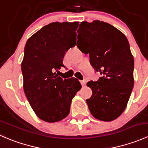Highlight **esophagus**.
I'll return each instance as SVG.
<instances>
[{"instance_id": "obj_1", "label": "esophagus", "mask_w": 148, "mask_h": 148, "mask_svg": "<svg viewBox=\"0 0 148 148\" xmlns=\"http://www.w3.org/2000/svg\"><path fill=\"white\" fill-rule=\"evenodd\" d=\"M81 84H82V86H84L85 84H86V81H85V80H82Z\"/></svg>"}]
</instances>
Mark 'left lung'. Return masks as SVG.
Masks as SVG:
<instances>
[{
  "mask_svg": "<svg viewBox=\"0 0 148 148\" xmlns=\"http://www.w3.org/2000/svg\"><path fill=\"white\" fill-rule=\"evenodd\" d=\"M77 33L79 49L89 53L91 64L102 74L86 84L92 90L86 99L89 111L98 120H115L126 108L134 86V59L127 38L99 21L82 22Z\"/></svg>",
  "mask_w": 148,
  "mask_h": 148,
  "instance_id": "obj_1",
  "label": "left lung"
}]
</instances>
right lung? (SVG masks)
Here are the masks:
<instances>
[{"instance_id": "add662e5", "label": "right lung", "mask_w": 148, "mask_h": 148, "mask_svg": "<svg viewBox=\"0 0 148 148\" xmlns=\"http://www.w3.org/2000/svg\"><path fill=\"white\" fill-rule=\"evenodd\" d=\"M79 22L49 23L30 37L21 64L23 89L36 115L48 122L64 119L82 88L77 79H63L55 70L64 66L66 51L77 42Z\"/></svg>"}]
</instances>
